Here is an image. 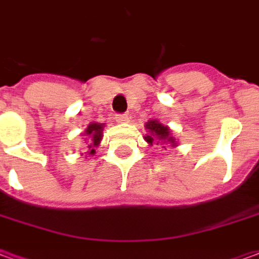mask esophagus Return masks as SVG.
<instances>
[{"label": "esophagus", "instance_id": "34e87169", "mask_svg": "<svg viewBox=\"0 0 259 259\" xmlns=\"http://www.w3.org/2000/svg\"><path fill=\"white\" fill-rule=\"evenodd\" d=\"M116 122L117 123H127L129 122V116L126 113H117Z\"/></svg>", "mask_w": 259, "mask_h": 259}]
</instances>
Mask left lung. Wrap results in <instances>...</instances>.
<instances>
[{"mask_svg": "<svg viewBox=\"0 0 259 259\" xmlns=\"http://www.w3.org/2000/svg\"><path fill=\"white\" fill-rule=\"evenodd\" d=\"M146 127L148 129V135L146 136V142L150 144V146H153V143H161V144H177V143H174V139L169 135V129H168L167 126H164V124H161L160 122H157V120H150L146 123ZM164 150H167V146H162Z\"/></svg>", "mask_w": 259, "mask_h": 259, "instance_id": "obj_1", "label": "left lung"}]
</instances>
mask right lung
<instances>
[{"instance_id": "1", "label": "right lung", "mask_w": 259, "mask_h": 259, "mask_svg": "<svg viewBox=\"0 0 259 259\" xmlns=\"http://www.w3.org/2000/svg\"><path fill=\"white\" fill-rule=\"evenodd\" d=\"M102 130H104V124H98V123H91L88 126V129L85 130L87 136L90 137L88 140H90V146L88 148L91 150L90 151V154H94V147H97L101 142V139H102Z\"/></svg>"}]
</instances>
